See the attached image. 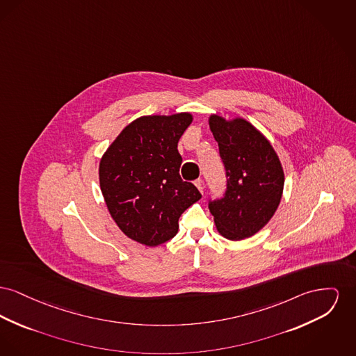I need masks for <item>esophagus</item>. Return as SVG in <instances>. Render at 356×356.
Instances as JSON below:
<instances>
[{"mask_svg":"<svg viewBox=\"0 0 356 356\" xmlns=\"http://www.w3.org/2000/svg\"><path fill=\"white\" fill-rule=\"evenodd\" d=\"M195 186H196V187H197V189H199V191H200V192H202V193H203V192H204V188H206V186H204V181H203V180H202V179H199V180H196V181H195Z\"/></svg>","mask_w":356,"mask_h":356,"instance_id":"obj_1","label":"esophagus"}]
</instances>
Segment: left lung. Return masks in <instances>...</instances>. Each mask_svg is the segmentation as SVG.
Here are the masks:
<instances>
[{
  "label": "left lung",
  "mask_w": 356,
  "mask_h": 356,
  "mask_svg": "<svg viewBox=\"0 0 356 356\" xmlns=\"http://www.w3.org/2000/svg\"><path fill=\"white\" fill-rule=\"evenodd\" d=\"M226 169L227 189L209 202L220 235L230 241L252 236L268 225L284 191V169L269 140L243 118H209Z\"/></svg>",
  "instance_id": "8db88e82"
}]
</instances>
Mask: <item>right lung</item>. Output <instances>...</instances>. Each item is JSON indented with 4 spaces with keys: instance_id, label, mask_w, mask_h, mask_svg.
I'll return each instance as SVG.
<instances>
[{
    "instance_id": "add662e5",
    "label": "right lung",
    "mask_w": 356,
    "mask_h": 356,
    "mask_svg": "<svg viewBox=\"0 0 356 356\" xmlns=\"http://www.w3.org/2000/svg\"><path fill=\"white\" fill-rule=\"evenodd\" d=\"M191 113L144 115L130 122L107 147L99 163L106 206L130 239L159 246L179 230V218L202 195L180 177L177 143Z\"/></svg>"
}]
</instances>
